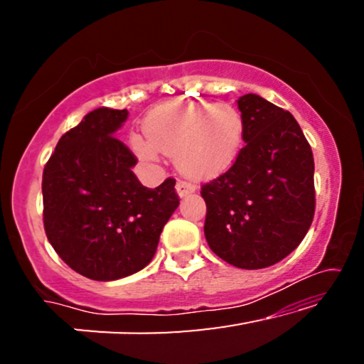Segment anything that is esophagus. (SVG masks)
<instances>
[{"label":"esophagus","instance_id":"34e87169","mask_svg":"<svg viewBox=\"0 0 364 364\" xmlns=\"http://www.w3.org/2000/svg\"><path fill=\"white\" fill-rule=\"evenodd\" d=\"M176 188H177V193L181 197L187 196V193L196 192V186H193V183H191V182H186V181H177Z\"/></svg>","mask_w":364,"mask_h":364}]
</instances>
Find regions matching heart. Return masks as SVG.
Returning <instances> with one entry per match:
<instances>
[{
  "label": "heart",
  "mask_w": 364,
  "mask_h": 364,
  "mask_svg": "<svg viewBox=\"0 0 364 364\" xmlns=\"http://www.w3.org/2000/svg\"><path fill=\"white\" fill-rule=\"evenodd\" d=\"M144 129L147 139H131L139 156L154 161L161 151L177 157L187 176L200 178L232 167L243 146L245 122L232 104L177 101L154 109Z\"/></svg>",
  "instance_id": "b5f03b06"
}]
</instances>
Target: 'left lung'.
Returning <instances> with one entry per match:
<instances>
[{
    "instance_id": "1",
    "label": "left lung",
    "mask_w": 364,
    "mask_h": 364,
    "mask_svg": "<svg viewBox=\"0 0 364 364\" xmlns=\"http://www.w3.org/2000/svg\"><path fill=\"white\" fill-rule=\"evenodd\" d=\"M245 146L203 183L208 247L233 267L275 265L300 245L315 215V162L296 119L257 94L237 101Z\"/></svg>"
}]
</instances>
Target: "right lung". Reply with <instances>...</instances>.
I'll use <instances>...</instances> for the list:
<instances>
[{"label": "right lung", "instance_id": "add662e5", "mask_svg": "<svg viewBox=\"0 0 364 364\" xmlns=\"http://www.w3.org/2000/svg\"><path fill=\"white\" fill-rule=\"evenodd\" d=\"M127 109L99 107L59 139L43 171V222L68 267L97 282L142 270L178 205L176 178L144 187L116 131Z\"/></svg>", "mask_w": 364, "mask_h": 364}]
</instances>
